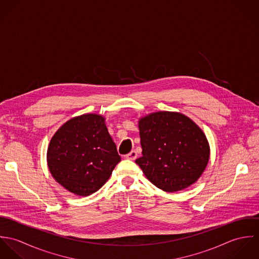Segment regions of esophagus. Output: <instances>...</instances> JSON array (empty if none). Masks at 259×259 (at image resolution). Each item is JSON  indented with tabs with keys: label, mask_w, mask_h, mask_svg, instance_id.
<instances>
[{
	"label": "esophagus",
	"mask_w": 259,
	"mask_h": 259,
	"mask_svg": "<svg viewBox=\"0 0 259 259\" xmlns=\"http://www.w3.org/2000/svg\"><path fill=\"white\" fill-rule=\"evenodd\" d=\"M137 157H138V153L136 150H132L128 154L125 155V158L130 159V160H135Z\"/></svg>",
	"instance_id": "34e87169"
}]
</instances>
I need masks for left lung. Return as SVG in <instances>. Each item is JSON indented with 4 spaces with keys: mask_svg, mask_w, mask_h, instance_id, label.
<instances>
[{
    "mask_svg": "<svg viewBox=\"0 0 259 259\" xmlns=\"http://www.w3.org/2000/svg\"><path fill=\"white\" fill-rule=\"evenodd\" d=\"M143 156L136 162L148 181L166 192L193 185L209 160L202 130L177 111H155L139 119Z\"/></svg>",
    "mask_w": 259,
    "mask_h": 259,
    "instance_id": "8db88e82",
    "label": "left lung"
}]
</instances>
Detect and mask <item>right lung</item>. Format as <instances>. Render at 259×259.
I'll return each mask as SVG.
<instances>
[{"label": "right lung", "instance_id": "right-lung-1", "mask_svg": "<svg viewBox=\"0 0 259 259\" xmlns=\"http://www.w3.org/2000/svg\"><path fill=\"white\" fill-rule=\"evenodd\" d=\"M119 161L106 118L99 113H85L66 121L51 139L47 151L52 177L79 196L98 191Z\"/></svg>", "mask_w": 259, "mask_h": 259}]
</instances>
